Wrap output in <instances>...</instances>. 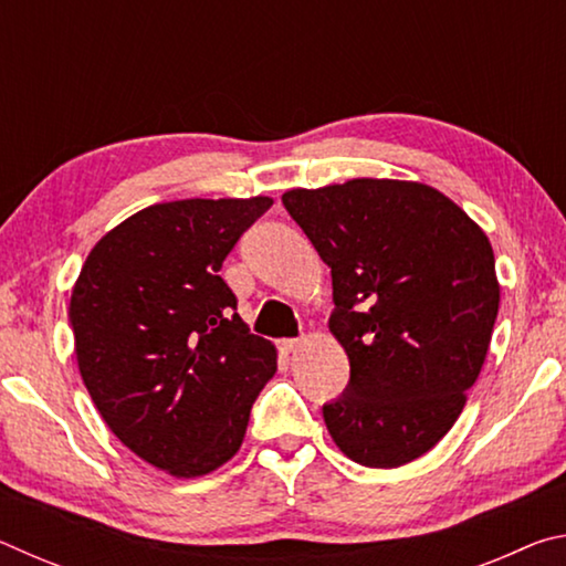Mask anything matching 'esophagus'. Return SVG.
<instances>
[{"label": "esophagus", "mask_w": 566, "mask_h": 566, "mask_svg": "<svg viewBox=\"0 0 566 566\" xmlns=\"http://www.w3.org/2000/svg\"><path fill=\"white\" fill-rule=\"evenodd\" d=\"M276 347H280L282 357H292V354L300 349V339H280V344H276Z\"/></svg>", "instance_id": "esophagus-1"}]
</instances>
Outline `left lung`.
Returning <instances> with one entry per match:
<instances>
[{
    "label": "left lung",
    "mask_w": 566,
    "mask_h": 566,
    "mask_svg": "<svg viewBox=\"0 0 566 566\" xmlns=\"http://www.w3.org/2000/svg\"><path fill=\"white\" fill-rule=\"evenodd\" d=\"M282 205L332 270L349 385L322 407L329 434L364 467L407 464L452 429L482 371L500 312L490 239L417 181L349 179Z\"/></svg>",
    "instance_id": "1"
}]
</instances>
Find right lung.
I'll return each mask as SVG.
<instances>
[{"label":"right lung","mask_w":566,"mask_h":566,"mask_svg":"<svg viewBox=\"0 0 566 566\" xmlns=\"http://www.w3.org/2000/svg\"><path fill=\"white\" fill-rule=\"evenodd\" d=\"M270 197L179 199L104 234L70 302L80 375L134 454L202 476L237 454L274 377V344L249 332L222 264Z\"/></svg>","instance_id":"1"}]
</instances>
